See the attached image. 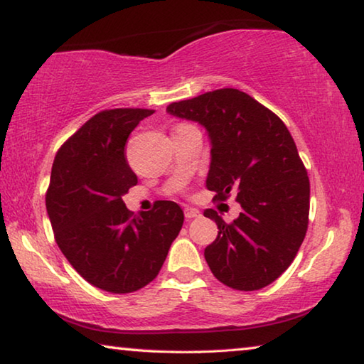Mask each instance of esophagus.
<instances>
[{"mask_svg":"<svg viewBox=\"0 0 364 364\" xmlns=\"http://www.w3.org/2000/svg\"><path fill=\"white\" fill-rule=\"evenodd\" d=\"M184 217H186V220H193V218L200 217V212L197 210V208L186 207V208H184Z\"/></svg>","mask_w":364,"mask_h":364,"instance_id":"esophagus-1","label":"esophagus"}]
</instances>
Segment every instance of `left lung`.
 Returning <instances> with one entry per match:
<instances>
[{
	"label": "left lung",
	"instance_id": "obj_1",
	"mask_svg": "<svg viewBox=\"0 0 364 364\" xmlns=\"http://www.w3.org/2000/svg\"><path fill=\"white\" fill-rule=\"evenodd\" d=\"M171 115L199 122L212 143L207 189L213 200L231 194L242 212L218 226L205 247L215 278L236 291H258L289 268L304 242L310 212V180L297 146L278 115L244 91L221 88L171 102Z\"/></svg>",
	"mask_w": 364,
	"mask_h": 364
}]
</instances>
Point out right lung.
<instances>
[{
    "instance_id": "right-lung-1",
    "label": "right lung",
    "mask_w": 364,
    "mask_h": 364,
    "mask_svg": "<svg viewBox=\"0 0 364 364\" xmlns=\"http://www.w3.org/2000/svg\"><path fill=\"white\" fill-rule=\"evenodd\" d=\"M152 109H106L54 157L46 210L54 239L77 273L106 292L128 294L159 274L184 215L171 200L133 215L122 196L138 183L125 144Z\"/></svg>"
}]
</instances>
